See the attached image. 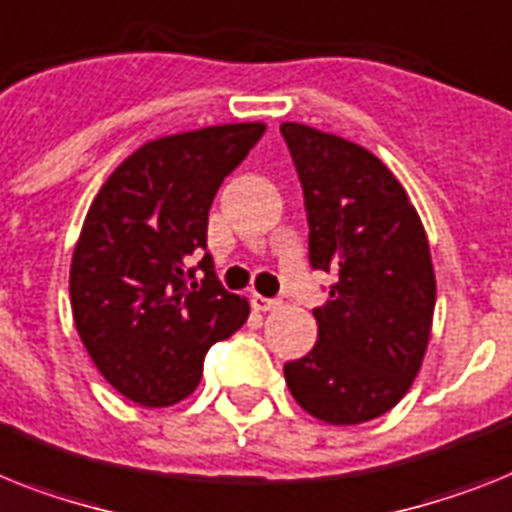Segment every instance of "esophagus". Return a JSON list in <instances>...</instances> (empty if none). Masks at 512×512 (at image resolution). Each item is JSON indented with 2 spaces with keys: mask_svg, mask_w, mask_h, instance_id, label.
<instances>
[{
  "mask_svg": "<svg viewBox=\"0 0 512 512\" xmlns=\"http://www.w3.org/2000/svg\"><path fill=\"white\" fill-rule=\"evenodd\" d=\"M251 306L256 311H274V308H280V301H274V298H264V295H253L251 298Z\"/></svg>",
  "mask_w": 512,
  "mask_h": 512,
  "instance_id": "obj_1",
  "label": "esophagus"
}]
</instances>
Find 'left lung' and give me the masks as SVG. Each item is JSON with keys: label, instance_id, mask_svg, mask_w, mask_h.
<instances>
[{"label": "left lung", "instance_id": "1", "mask_svg": "<svg viewBox=\"0 0 512 512\" xmlns=\"http://www.w3.org/2000/svg\"><path fill=\"white\" fill-rule=\"evenodd\" d=\"M280 133L303 185L308 261L335 274L314 308L319 340L285 363V382L319 421L363 424L400 403L424 361L437 301L429 240L371 151L301 122Z\"/></svg>", "mask_w": 512, "mask_h": 512}]
</instances>
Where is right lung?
Here are the masks:
<instances>
[{
	"instance_id": "1",
	"label": "right lung",
	"mask_w": 512,
	"mask_h": 512,
	"mask_svg": "<svg viewBox=\"0 0 512 512\" xmlns=\"http://www.w3.org/2000/svg\"><path fill=\"white\" fill-rule=\"evenodd\" d=\"M266 125L238 122L143 143L96 193L70 264L78 335L101 377L146 408L196 390L206 350L248 319L206 251L211 201ZM205 280L195 282V269Z\"/></svg>"
}]
</instances>
